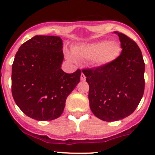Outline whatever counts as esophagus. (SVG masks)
<instances>
[{
    "label": "esophagus",
    "mask_w": 155,
    "mask_h": 155,
    "mask_svg": "<svg viewBox=\"0 0 155 155\" xmlns=\"http://www.w3.org/2000/svg\"><path fill=\"white\" fill-rule=\"evenodd\" d=\"M86 79V77H85V75L84 74L82 73L81 74V81H84Z\"/></svg>",
    "instance_id": "esophagus-1"
}]
</instances>
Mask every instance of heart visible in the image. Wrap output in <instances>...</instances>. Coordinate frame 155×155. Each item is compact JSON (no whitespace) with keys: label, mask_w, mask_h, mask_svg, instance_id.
<instances>
[{"label":"heart","mask_w":155,"mask_h":155,"mask_svg":"<svg viewBox=\"0 0 155 155\" xmlns=\"http://www.w3.org/2000/svg\"><path fill=\"white\" fill-rule=\"evenodd\" d=\"M121 53V46L115 41H98V42L82 44L73 49L74 55L81 60H89L91 64L96 68L105 67L114 62ZM68 60L75 61L72 54H66Z\"/></svg>","instance_id":"heart-1"}]
</instances>
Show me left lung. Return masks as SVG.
<instances>
[{"mask_svg": "<svg viewBox=\"0 0 155 155\" xmlns=\"http://www.w3.org/2000/svg\"><path fill=\"white\" fill-rule=\"evenodd\" d=\"M122 51L105 67L83 69L89 85L91 110L103 121L124 119L134 113L144 91V61L135 41L119 31Z\"/></svg>", "mask_w": 155, "mask_h": 155, "instance_id": "obj_1", "label": "left lung"}]
</instances>
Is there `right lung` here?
<instances>
[{
	"label": "right lung",
	"mask_w": 155,
	"mask_h": 155,
	"mask_svg": "<svg viewBox=\"0 0 155 155\" xmlns=\"http://www.w3.org/2000/svg\"><path fill=\"white\" fill-rule=\"evenodd\" d=\"M62 49L59 36L35 35L16 53L12 64V96L30 118L43 121L60 117L66 99L80 81V69L67 74L61 68Z\"/></svg>",
	"instance_id": "right-lung-1"
}]
</instances>
